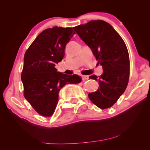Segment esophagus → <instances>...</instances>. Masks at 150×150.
<instances>
[{"label": "esophagus", "mask_w": 150, "mask_h": 150, "mask_svg": "<svg viewBox=\"0 0 150 150\" xmlns=\"http://www.w3.org/2000/svg\"><path fill=\"white\" fill-rule=\"evenodd\" d=\"M88 77H89V76H88V75H82V76H81V78H82L83 80H87V79H88Z\"/></svg>", "instance_id": "obj_1"}]
</instances>
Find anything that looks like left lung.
Wrapping results in <instances>:
<instances>
[{
    "mask_svg": "<svg viewBox=\"0 0 150 150\" xmlns=\"http://www.w3.org/2000/svg\"><path fill=\"white\" fill-rule=\"evenodd\" d=\"M73 28L91 48L98 64L103 66L102 75L89 77L98 81L99 87L88 94V98L98 108H110L124 93L128 83L130 58L125 43L110 24L101 20H91Z\"/></svg>",
    "mask_w": 150,
    "mask_h": 150,
    "instance_id": "left-lung-1",
    "label": "left lung"
}]
</instances>
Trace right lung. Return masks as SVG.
<instances>
[{
  "instance_id": "1",
  "label": "right lung",
  "mask_w": 150,
  "mask_h": 150,
  "mask_svg": "<svg viewBox=\"0 0 150 150\" xmlns=\"http://www.w3.org/2000/svg\"><path fill=\"white\" fill-rule=\"evenodd\" d=\"M75 34L69 27L45 29L38 35L24 54L21 75L24 96L34 110L44 117L53 115L59 90L63 86L81 81L77 75L57 72L55 67L63 59L65 45Z\"/></svg>"
}]
</instances>
